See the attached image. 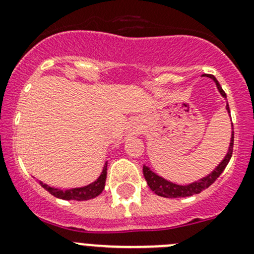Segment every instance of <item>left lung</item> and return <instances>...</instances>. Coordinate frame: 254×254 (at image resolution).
<instances>
[{
  "label": "left lung",
  "instance_id": "8db88e82",
  "mask_svg": "<svg viewBox=\"0 0 254 254\" xmlns=\"http://www.w3.org/2000/svg\"><path fill=\"white\" fill-rule=\"evenodd\" d=\"M203 76H207V78H210L214 80L215 85H217L218 91L220 92V95L223 96L226 100V93L224 92V90L221 89L220 84L218 82V80L214 78L213 75H208V74H204ZM226 111L230 114V108H229V103H226ZM231 138H230V145H229L228 153L225 154L224 159L221 161L217 167L214 168L212 173H209L208 175H205L204 178L199 179V180L193 181V183L188 184V185H178V184L172 183V181L167 180V179L162 178V176L157 175L156 173H153L151 170V168L147 167V165H143V176H145L146 181H147V185L149 186L152 191L156 194L161 197H167V198H179V197H189L192 196V194H197L199 192H202L205 189L209 188L213 183L219 178V175L224 172L225 167L228 165L229 161H230L231 156H233V147H234V125L231 123Z\"/></svg>",
  "mask_w": 254,
  "mask_h": 254
}]
</instances>
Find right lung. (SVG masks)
<instances>
[{"instance_id":"add662e5","label":"right lung","mask_w":254,"mask_h":254,"mask_svg":"<svg viewBox=\"0 0 254 254\" xmlns=\"http://www.w3.org/2000/svg\"><path fill=\"white\" fill-rule=\"evenodd\" d=\"M107 164L105 163V167H103L102 173L98 176V179L93 183L89 184L86 186H82V188H75V189H68V190H61L57 188H51L47 184H44L42 181H39L40 185L50 192L51 194H53L55 197L61 199H66V201H87V199H91L97 197L101 192L103 191L106 185V178H107Z\"/></svg>"}]
</instances>
